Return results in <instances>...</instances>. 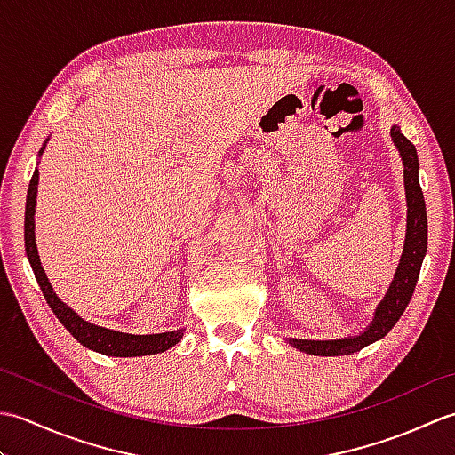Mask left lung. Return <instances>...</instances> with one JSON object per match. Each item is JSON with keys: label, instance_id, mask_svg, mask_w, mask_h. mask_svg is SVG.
<instances>
[{"label": "left lung", "instance_id": "left-lung-1", "mask_svg": "<svg viewBox=\"0 0 455 455\" xmlns=\"http://www.w3.org/2000/svg\"><path fill=\"white\" fill-rule=\"evenodd\" d=\"M391 137L393 142L397 144L404 164V189H407L409 205L407 243H404L397 274H395L387 295L377 307L371 326L363 334L355 338H342V340H299V338L289 340V344H293L301 352L313 355H350L354 352H360L362 347L379 340L391 331L404 313V308H407L414 287H417L420 266L428 244L427 205H424V196L419 181V156L414 144L404 137L399 127L391 129Z\"/></svg>", "mask_w": 455, "mask_h": 455}]
</instances>
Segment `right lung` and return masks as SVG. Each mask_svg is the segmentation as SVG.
<instances>
[{"mask_svg": "<svg viewBox=\"0 0 455 455\" xmlns=\"http://www.w3.org/2000/svg\"><path fill=\"white\" fill-rule=\"evenodd\" d=\"M36 186H38V170H35L31 183H28V191H27L25 250H27V258H28V262H31L35 277H36L38 285H41V291L46 299L48 307L52 308V313L58 316V321L64 324L66 331L70 332L82 346L90 347V350L105 354V355H115V357H134V355L160 354V352H166L168 347H172L173 344H178L181 340L183 331H172V332H162V334H147V336L109 331V328L85 323L84 318H80L78 315L72 311L70 307H66L60 301V299L56 297L51 283H48L44 269L41 267V259H38L36 244H35Z\"/></svg>", "mask_w": 455, "mask_h": 455, "instance_id": "add662e5", "label": "right lung"}]
</instances>
